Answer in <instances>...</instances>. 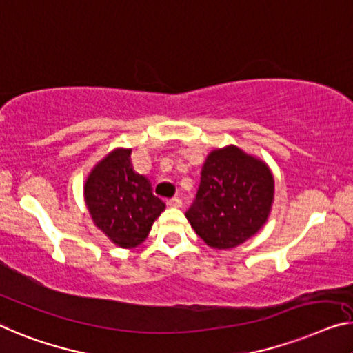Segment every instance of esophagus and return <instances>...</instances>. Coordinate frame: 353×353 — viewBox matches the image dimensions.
Segmentation results:
<instances>
[{
	"label": "esophagus",
	"mask_w": 353,
	"mask_h": 353,
	"mask_svg": "<svg viewBox=\"0 0 353 353\" xmlns=\"http://www.w3.org/2000/svg\"><path fill=\"white\" fill-rule=\"evenodd\" d=\"M168 206L170 208H182V201L179 198H171V199H168Z\"/></svg>",
	"instance_id": "1"
}]
</instances>
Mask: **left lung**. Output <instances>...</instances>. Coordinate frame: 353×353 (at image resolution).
I'll use <instances>...</instances> for the list:
<instances>
[{
	"instance_id": "1",
	"label": "left lung",
	"mask_w": 353,
	"mask_h": 353,
	"mask_svg": "<svg viewBox=\"0 0 353 353\" xmlns=\"http://www.w3.org/2000/svg\"><path fill=\"white\" fill-rule=\"evenodd\" d=\"M272 201L271 168L238 145H227L206 157L196 199L185 217L209 247L228 250L259 233Z\"/></svg>"
}]
</instances>
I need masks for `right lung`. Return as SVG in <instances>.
<instances>
[{
    "mask_svg": "<svg viewBox=\"0 0 353 353\" xmlns=\"http://www.w3.org/2000/svg\"><path fill=\"white\" fill-rule=\"evenodd\" d=\"M83 198L94 227L122 249L143 244L165 203L150 181L131 165V149L117 147L99 160L83 183Z\"/></svg>",
    "mask_w": 353,
    "mask_h": 353,
    "instance_id": "obj_1",
    "label": "right lung"
}]
</instances>
